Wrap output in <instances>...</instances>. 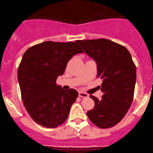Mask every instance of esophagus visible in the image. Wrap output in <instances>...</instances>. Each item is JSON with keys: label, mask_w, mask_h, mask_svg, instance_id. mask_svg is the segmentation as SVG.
I'll use <instances>...</instances> for the list:
<instances>
[{"label": "esophagus", "mask_w": 153, "mask_h": 153, "mask_svg": "<svg viewBox=\"0 0 153 153\" xmlns=\"http://www.w3.org/2000/svg\"><path fill=\"white\" fill-rule=\"evenodd\" d=\"M78 96H79V97H81V98H87L89 96V95L87 94V93H84V92H79Z\"/></svg>", "instance_id": "34e87169"}]
</instances>
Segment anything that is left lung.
<instances>
[{"instance_id":"obj_1","label":"left lung","mask_w":153,"mask_h":153,"mask_svg":"<svg viewBox=\"0 0 153 153\" xmlns=\"http://www.w3.org/2000/svg\"><path fill=\"white\" fill-rule=\"evenodd\" d=\"M97 63V78L102 79V99L90 95L95 106L87 115L101 128L120 122L131 107L136 82V66L123 45L105 39L77 40Z\"/></svg>"}]
</instances>
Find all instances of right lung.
<instances>
[{
	"mask_svg": "<svg viewBox=\"0 0 153 153\" xmlns=\"http://www.w3.org/2000/svg\"><path fill=\"white\" fill-rule=\"evenodd\" d=\"M83 53L74 42L47 41L28 48L18 68L22 102L30 117L45 128H56L69 116L78 93L56 84L69 60Z\"/></svg>",
	"mask_w": 153,
	"mask_h": 153,
	"instance_id": "right-lung-1",
	"label": "right lung"
}]
</instances>
